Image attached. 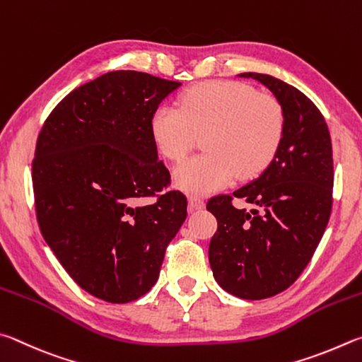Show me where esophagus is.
Wrapping results in <instances>:
<instances>
[{
	"label": "esophagus",
	"instance_id": "esophagus-1",
	"mask_svg": "<svg viewBox=\"0 0 362 362\" xmlns=\"http://www.w3.org/2000/svg\"><path fill=\"white\" fill-rule=\"evenodd\" d=\"M202 208H205L204 199H200V197L189 199V211H197V210H202Z\"/></svg>",
	"mask_w": 362,
	"mask_h": 362
}]
</instances>
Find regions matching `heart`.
I'll return each mask as SVG.
<instances>
[{"instance_id": "obj_1", "label": "heart", "mask_w": 362, "mask_h": 362, "mask_svg": "<svg viewBox=\"0 0 362 362\" xmlns=\"http://www.w3.org/2000/svg\"><path fill=\"white\" fill-rule=\"evenodd\" d=\"M152 136L162 154L181 162L205 135V154L175 170L182 191L206 195L235 177L257 176L269 167L284 135V111L269 93L232 81H210L181 95L180 107L162 105L152 114Z\"/></svg>"}]
</instances>
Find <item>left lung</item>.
Instances as JSON below:
<instances>
[{
    "mask_svg": "<svg viewBox=\"0 0 362 362\" xmlns=\"http://www.w3.org/2000/svg\"><path fill=\"white\" fill-rule=\"evenodd\" d=\"M240 76L259 81L280 101L284 135L257 180L233 195L208 200L206 210L218 219L208 259L221 288L259 300L288 289L318 248L332 211V143L325 117L307 95L269 74ZM233 197L255 208L238 211Z\"/></svg>",
    "mask_w": 362,
    "mask_h": 362,
    "instance_id": "left-lung-1",
    "label": "left lung"
}]
</instances>
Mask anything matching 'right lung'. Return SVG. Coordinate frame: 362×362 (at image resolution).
<instances>
[{
    "label": "right lung",
    "mask_w": 362,
    "mask_h": 362,
    "mask_svg": "<svg viewBox=\"0 0 362 362\" xmlns=\"http://www.w3.org/2000/svg\"><path fill=\"white\" fill-rule=\"evenodd\" d=\"M181 82L106 73L74 88L37 135L31 163L36 219L49 248L88 294L136 300L154 286L187 216L157 158L152 114ZM156 197L152 204L142 200Z\"/></svg>",
    "instance_id": "obj_1"
}]
</instances>
